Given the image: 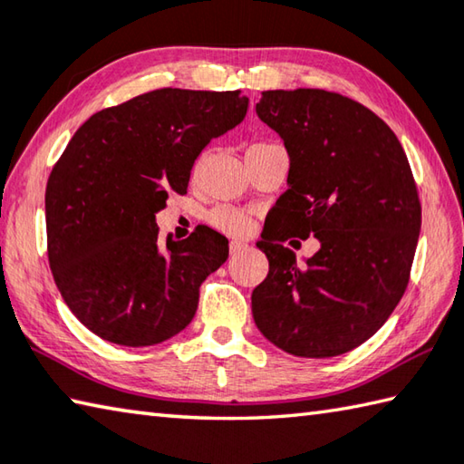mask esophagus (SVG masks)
Wrapping results in <instances>:
<instances>
[{"instance_id": "34e87169", "label": "esophagus", "mask_w": 464, "mask_h": 464, "mask_svg": "<svg viewBox=\"0 0 464 464\" xmlns=\"http://www.w3.org/2000/svg\"><path fill=\"white\" fill-rule=\"evenodd\" d=\"M247 249V243L246 241H237V239H233L231 243H229V251H231V256H237V254H241V251H246Z\"/></svg>"}]
</instances>
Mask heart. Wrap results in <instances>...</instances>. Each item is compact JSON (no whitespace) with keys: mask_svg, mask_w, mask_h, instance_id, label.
<instances>
[{"mask_svg":"<svg viewBox=\"0 0 464 464\" xmlns=\"http://www.w3.org/2000/svg\"><path fill=\"white\" fill-rule=\"evenodd\" d=\"M257 146V144H254ZM200 164H203V160H198L197 166H195V172L200 170ZM207 221L215 227V229L223 231V233H229V235H241L249 229V218L241 213V210L233 208V207H217L210 210L207 215Z\"/></svg>","mask_w":464,"mask_h":464,"instance_id":"obj_1","label":"heart"}]
</instances>
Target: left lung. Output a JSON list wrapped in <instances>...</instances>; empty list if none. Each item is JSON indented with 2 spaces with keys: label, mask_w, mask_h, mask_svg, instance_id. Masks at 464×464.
Listing matches in <instances>:
<instances>
[{
  "label": "left lung",
  "mask_w": 464,
  "mask_h": 464,
  "mask_svg": "<svg viewBox=\"0 0 464 464\" xmlns=\"http://www.w3.org/2000/svg\"><path fill=\"white\" fill-rule=\"evenodd\" d=\"M256 111L284 140L290 172L257 243L269 272L251 313L290 355H343L372 339L408 288L422 207L406 151L372 109L339 92L264 91ZM292 234L321 241L304 266L281 246Z\"/></svg>",
  "instance_id": "left-lung-1"
}]
</instances>
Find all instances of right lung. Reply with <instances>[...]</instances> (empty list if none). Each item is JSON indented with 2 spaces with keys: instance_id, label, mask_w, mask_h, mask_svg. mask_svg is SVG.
<instances>
[{
  "instance_id": "obj_1",
  "label": "right lung",
  "mask_w": 464,
  "mask_h": 464,
  "mask_svg": "<svg viewBox=\"0 0 464 464\" xmlns=\"http://www.w3.org/2000/svg\"><path fill=\"white\" fill-rule=\"evenodd\" d=\"M241 91L158 89L91 115L46 184L48 261L66 306L91 333L123 347L179 334L229 241L208 227L166 243L156 213L184 195L213 138L243 121Z\"/></svg>"
}]
</instances>
